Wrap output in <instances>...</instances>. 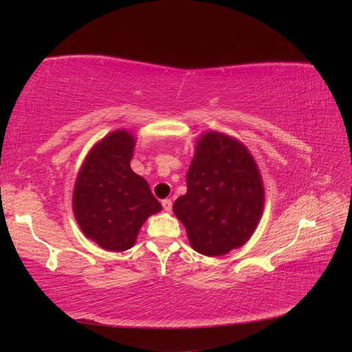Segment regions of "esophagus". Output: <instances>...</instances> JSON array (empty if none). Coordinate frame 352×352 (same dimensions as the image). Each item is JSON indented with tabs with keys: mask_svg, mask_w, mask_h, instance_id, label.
<instances>
[{
	"mask_svg": "<svg viewBox=\"0 0 352 352\" xmlns=\"http://www.w3.org/2000/svg\"><path fill=\"white\" fill-rule=\"evenodd\" d=\"M162 206L164 208V211H172V199H163L162 201Z\"/></svg>",
	"mask_w": 352,
	"mask_h": 352,
	"instance_id": "obj_1",
	"label": "esophagus"
}]
</instances>
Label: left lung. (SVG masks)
<instances>
[{
  "mask_svg": "<svg viewBox=\"0 0 352 352\" xmlns=\"http://www.w3.org/2000/svg\"><path fill=\"white\" fill-rule=\"evenodd\" d=\"M188 192L173 211L190 247L210 257L242 247L258 225L264 204L261 176L239 141L208 132L197 144L186 175Z\"/></svg>",
  "mask_w": 352,
  "mask_h": 352,
  "instance_id": "left-lung-1",
  "label": "left lung"
}]
</instances>
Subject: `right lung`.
Returning <instances> with one entry per match:
<instances>
[{
  "label": "right lung",
  "instance_id": "1",
  "mask_svg": "<svg viewBox=\"0 0 352 352\" xmlns=\"http://www.w3.org/2000/svg\"><path fill=\"white\" fill-rule=\"evenodd\" d=\"M133 146L126 131L105 136L88 154L74 185L78 225L107 251L132 248L144 221L162 210L146 180L131 168Z\"/></svg>",
  "mask_w": 352,
  "mask_h": 352
}]
</instances>
